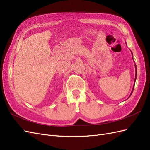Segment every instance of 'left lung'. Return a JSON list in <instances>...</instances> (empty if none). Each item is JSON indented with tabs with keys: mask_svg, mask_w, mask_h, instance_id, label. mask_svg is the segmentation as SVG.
Returning <instances> with one entry per match:
<instances>
[{
	"mask_svg": "<svg viewBox=\"0 0 150 150\" xmlns=\"http://www.w3.org/2000/svg\"><path fill=\"white\" fill-rule=\"evenodd\" d=\"M131 53H132V58H133V54H132V52H131ZM135 63V62H134ZM135 68H136V74H135V82H136V77H137V68H136V64H135ZM135 82H134V84H135ZM134 86H133V88H132V93H131V94H130V95L129 96V97L130 96H131V94H132V92H133V90H134Z\"/></svg>",
	"mask_w": 150,
	"mask_h": 150,
	"instance_id": "obj_1",
	"label": "left lung"
}]
</instances>
